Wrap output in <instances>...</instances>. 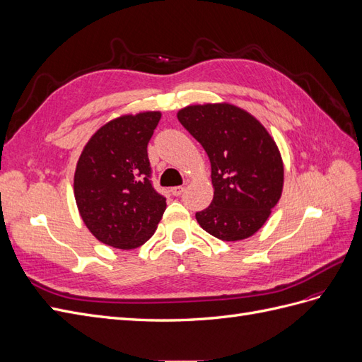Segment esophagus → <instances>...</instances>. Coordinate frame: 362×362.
Wrapping results in <instances>:
<instances>
[{
    "instance_id": "obj_1",
    "label": "esophagus",
    "mask_w": 362,
    "mask_h": 362,
    "mask_svg": "<svg viewBox=\"0 0 362 362\" xmlns=\"http://www.w3.org/2000/svg\"><path fill=\"white\" fill-rule=\"evenodd\" d=\"M184 187H182V185H177V187H172L170 189V193L173 194V196H181L182 193H184Z\"/></svg>"
}]
</instances>
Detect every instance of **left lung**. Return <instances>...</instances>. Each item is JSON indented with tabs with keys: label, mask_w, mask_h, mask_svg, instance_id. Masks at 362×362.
Returning a JSON list of instances; mask_svg holds the SVG:
<instances>
[{
	"label": "left lung",
	"mask_w": 362,
	"mask_h": 362,
	"mask_svg": "<svg viewBox=\"0 0 362 362\" xmlns=\"http://www.w3.org/2000/svg\"><path fill=\"white\" fill-rule=\"evenodd\" d=\"M177 116L211 163L214 196L196 221L223 242L254 235L282 194L284 163L275 140L257 117L228 103L189 105Z\"/></svg>",
	"instance_id": "8db88e82"
}]
</instances>
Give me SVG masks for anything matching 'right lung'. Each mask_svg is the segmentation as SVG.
I'll return each instance as SVG.
<instances>
[{
    "instance_id": "obj_1",
    "label": "right lung",
    "mask_w": 362,
    "mask_h": 362,
    "mask_svg": "<svg viewBox=\"0 0 362 362\" xmlns=\"http://www.w3.org/2000/svg\"><path fill=\"white\" fill-rule=\"evenodd\" d=\"M160 119V112L119 116L83 148L74 175L75 202L87 229L104 245L141 246L166 210V198L149 180L146 149Z\"/></svg>"
}]
</instances>
